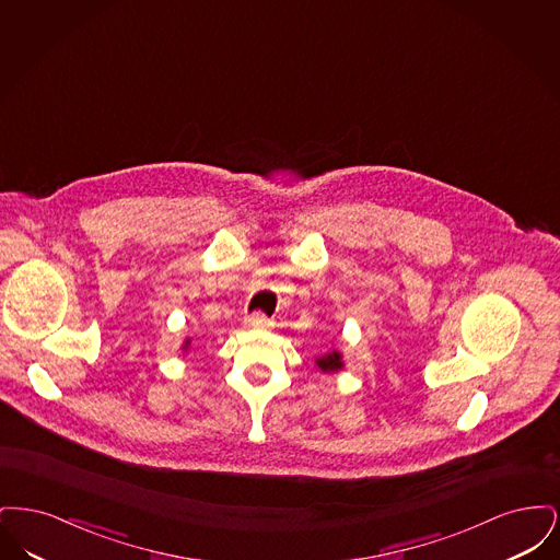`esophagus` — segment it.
I'll return each instance as SVG.
<instances>
[{
  "label": "esophagus",
  "mask_w": 560,
  "mask_h": 560,
  "mask_svg": "<svg viewBox=\"0 0 560 560\" xmlns=\"http://www.w3.org/2000/svg\"><path fill=\"white\" fill-rule=\"evenodd\" d=\"M245 325H247L249 329H265V327L270 325V319H268L265 313L258 311V313H252V315L245 319Z\"/></svg>",
  "instance_id": "esophagus-1"
}]
</instances>
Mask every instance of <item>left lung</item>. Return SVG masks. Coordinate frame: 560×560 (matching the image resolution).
Segmentation results:
<instances>
[{
	"label": "left lung",
	"instance_id": "8db88e82",
	"mask_svg": "<svg viewBox=\"0 0 560 560\" xmlns=\"http://www.w3.org/2000/svg\"><path fill=\"white\" fill-rule=\"evenodd\" d=\"M317 365H319L323 372H338V370H342L345 363L340 361V352L331 350V352H327L325 357L317 359Z\"/></svg>",
	"mask_w": 560,
	"mask_h": 560
}]
</instances>
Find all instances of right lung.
Returning <instances> with one entry per match:
<instances>
[{
  "mask_svg": "<svg viewBox=\"0 0 560 560\" xmlns=\"http://www.w3.org/2000/svg\"><path fill=\"white\" fill-rule=\"evenodd\" d=\"M187 347H188V342H187V345H185V348H187Z\"/></svg>",
  "mask_w": 560,
  "mask_h": 560,
  "instance_id": "1",
  "label": "right lung"
}]
</instances>
